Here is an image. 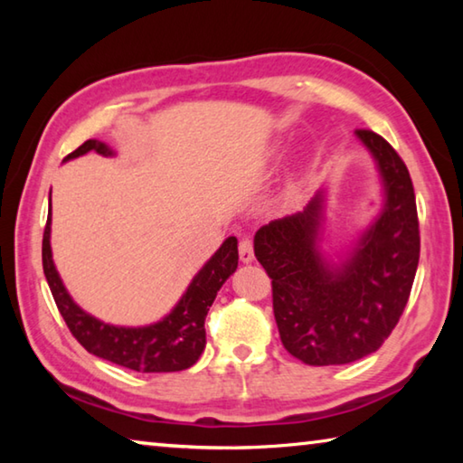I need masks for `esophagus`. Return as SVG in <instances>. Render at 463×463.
<instances>
[{"label": "esophagus", "mask_w": 463, "mask_h": 463, "mask_svg": "<svg viewBox=\"0 0 463 463\" xmlns=\"http://www.w3.org/2000/svg\"><path fill=\"white\" fill-rule=\"evenodd\" d=\"M239 257H241L242 263H250V261L255 260V255H253V241H250V239H241V242H239Z\"/></svg>", "instance_id": "1"}]
</instances>
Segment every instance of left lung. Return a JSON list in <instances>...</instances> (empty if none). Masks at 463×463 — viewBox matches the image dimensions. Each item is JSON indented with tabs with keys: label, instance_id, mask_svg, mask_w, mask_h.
I'll return each mask as SVG.
<instances>
[{
	"label": "left lung",
	"instance_id": "left-lung-1",
	"mask_svg": "<svg viewBox=\"0 0 463 463\" xmlns=\"http://www.w3.org/2000/svg\"><path fill=\"white\" fill-rule=\"evenodd\" d=\"M382 182L378 216L339 257L320 247L325 190L302 213L255 232V257L271 278L273 315L288 354L308 365H343L373 354L409 302L419 265V218L409 169L380 135L355 130Z\"/></svg>",
	"mask_w": 463,
	"mask_h": 463
}]
</instances>
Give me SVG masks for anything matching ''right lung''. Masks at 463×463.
<instances>
[{"label": "right lung", "mask_w": 463, "mask_h": 463, "mask_svg": "<svg viewBox=\"0 0 463 463\" xmlns=\"http://www.w3.org/2000/svg\"><path fill=\"white\" fill-rule=\"evenodd\" d=\"M90 151H96L104 156L116 155L106 143L90 138L80 148H75L73 153H69L65 161L77 159V156ZM237 239L229 237L221 249L203 263V268L195 273L190 286H187L184 296L179 298V302L169 315L146 326H116L91 317L90 312L77 307L73 298L69 296L52 261L51 213L44 226L43 269L69 331L90 354L135 372H182L198 362L203 347H206L203 320H206L218 289L237 271Z\"/></svg>", "instance_id": "add662e5"}]
</instances>
